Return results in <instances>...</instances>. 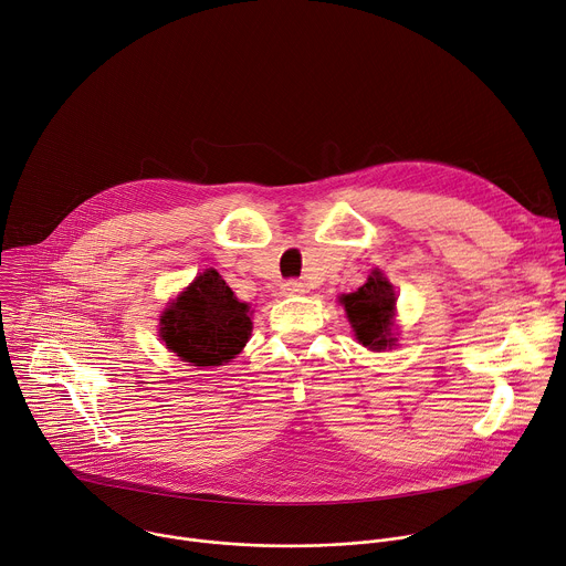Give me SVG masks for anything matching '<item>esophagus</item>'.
I'll list each match as a JSON object with an SVG mask.
<instances>
[{
	"instance_id": "esophagus-1",
	"label": "esophagus",
	"mask_w": 566,
	"mask_h": 566,
	"mask_svg": "<svg viewBox=\"0 0 566 566\" xmlns=\"http://www.w3.org/2000/svg\"><path fill=\"white\" fill-rule=\"evenodd\" d=\"M280 291H282V295H286V297H295V295H302V293L306 291V286H304L302 282H297V280H286V282L280 286Z\"/></svg>"
}]
</instances>
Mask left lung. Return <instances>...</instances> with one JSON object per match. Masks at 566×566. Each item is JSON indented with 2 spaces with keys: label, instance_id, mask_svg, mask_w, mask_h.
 Instances as JSON below:
<instances>
[{
  "label": "left lung",
  "instance_id": "1",
  "mask_svg": "<svg viewBox=\"0 0 566 566\" xmlns=\"http://www.w3.org/2000/svg\"><path fill=\"white\" fill-rule=\"evenodd\" d=\"M396 302L394 284L382 271H370L368 280L355 293L339 297L357 342L370 350H385L398 342L394 335Z\"/></svg>",
  "mask_w": 566,
  "mask_h": 566
}]
</instances>
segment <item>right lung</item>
<instances>
[{
    "label": "right lung",
    "instance_id": "right-lung-1",
    "mask_svg": "<svg viewBox=\"0 0 566 566\" xmlns=\"http://www.w3.org/2000/svg\"><path fill=\"white\" fill-rule=\"evenodd\" d=\"M251 311L213 269L200 273L159 315L166 348L193 366L231 361L251 337Z\"/></svg>",
    "mask_w": 566,
    "mask_h": 566
}]
</instances>
